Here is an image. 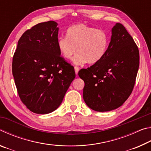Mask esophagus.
<instances>
[{"mask_svg":"<svg viewBox=\"0 0 151 151\" xmlns=\"http://www.w3.org/2000/svg\"><path fill=\"white\" fill-rule=\"evenodd\" d=\"M75 70L76 75H78V70H79L78 67H77V66H75Z\"/></svg>","mask_w":151,"mask_h":151,"instance_id":"1","label":"esophagus"}]
</instances>
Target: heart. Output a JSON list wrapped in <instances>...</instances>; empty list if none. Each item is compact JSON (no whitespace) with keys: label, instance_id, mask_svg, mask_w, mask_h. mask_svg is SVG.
<instances>
[{"label":"heart","instance_id":"heart-1","mask_svg":"<svg viewBox=\"0 0 151 151\" xmlns=\"http://www.w3.org/2000/svg\"><path fill=\"white\" fill-rule=\"evenodd\" d=\"M110 37L105 30L97 29L85 24H76L69 27L66 37H60L57 45L60 54L66 59L73 58L76 65L86 62L96 63L103 59L108 50Z\"/></svg>","mask_w":151,"mask_h":151}]
</instances>
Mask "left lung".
<instances>
[{
  "label": "left lung",
  "instance_id": "8db88e82",
  "mask_svg": "<svg viewBox=\"0 0 151 151\" xmlns=\"http://www.w3.org/2000/svg\"><path fill=\"white\" fill-rule=\"evenodd\" d=\"M139 67V50L121 23L112 29L106 55L78 76L85 82L83 99L94 111L116 109L126 101L133 90Z\"/></svg>",
  "mask_w": 151,
  "mask_h": 151
}]
</instances>
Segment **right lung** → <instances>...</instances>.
Here are the masks:
<instances>
[{
    "instance_id": "obj_1",
    "label": "right lung",
    "mask_w": 151,
    "mask_h": 151,
    "mask_svg": "<svg viewBox=\"0 0 151 151\" xmlns=\"http://www.w3.org/2000/svg\"><path fill=\"white\" fill-rule=\"evenodd\" d=\"M58 32L52 20L35 25L20 38L12 58V75L20 100L37 114L57 109L75 78L74 66L60 56Z\"/></svg>"
}]
</instances>
